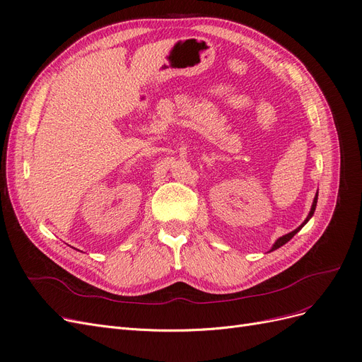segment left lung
Returning a JSON list of instances; mask_svg holds the SVG:
<instances>
[{
  "mask_svg": "<svg viewBox=\"0 0 362 362\" xmlns=\"http://www.w3.org/2000/svg\"><path fill=\"white\" fill-rule=\"evenodd\" d=\"M317 198H319V192H317V194H315V198H314V201H313V206H311V211H310V214H308V217H306L305 218V222L299 226V228H296L294 229V231H291V233H288V234H286V235H282V237H279L278 240H276V242H275V245H273L272 246V249L270 250H275V249H278V247H281L282 245H286L287 242H288V240H291L294 235H296V233H299L300 231V229H302V226L306 223V222H308L310 221V218L313 217V214H314V211H315V205H317Z\"/></svg>",
  "mask_w": 362,
  "mask_h": 362,
  "instance_id": "obj_1",
  "label": "left lung"
}]
</instances>
